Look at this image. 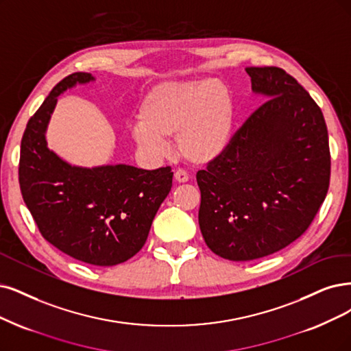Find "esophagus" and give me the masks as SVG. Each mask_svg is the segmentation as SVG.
I'll return each mask as SVG.
<instances>
[{
    "instance_id": "34e87169",
    "label": "esophagus",
    "mask_w": 351,
    "mask_h": 351,
    "mask_svg": "<svg viewBox=\"0 0 351 351\" xmlns=\"http://www.w3.org/2000/svg\"><path fill=\"white\" fill-rule=\"evenodd\" d=\"M175 180L179 184H185L189 180V175L185 171H182V169H178V171H175Z\"/></svg>"
}]
</instances>
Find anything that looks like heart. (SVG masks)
Returning a JSON list of instances; mask_svg holds the SVG:
<instances>
[{"label":"heart","instance_id":"1","mask_svg":"<svg viewBox=\"0 0 351 351\" xmlns=\"http://www.w3.org/2000/svg\"><path fill=\"white\" fill-rule=\"evenodd\" d=\"M132 136L152 158H162L167 137L176 133V149L191 163H208L228 146L234 106L228 88L218 80L166 81L141 99Z\"/></svg>","mask_w":351,"mask_h":351}]
</instances>
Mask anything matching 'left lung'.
Listing matches in <instances>:
<instances>
[{"label": "left lung", "mask_w": 351, "mask_h": 351, "mask_svg": "<svg viewBox=\"0 0 351 351\" xmlns=\"http://www.w3.org/2000/svg\"><path fill=\"white\" fill-rule=\"evenodd\" d=\"M245 72L254 93L269 99L197 173L202 237L211 252L234 262L300 239L327 197L331 173L326 120L304 86L276 66Z\"/></svg>", "instance_id": "obj_1"}]
</instances>
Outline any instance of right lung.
Listing matches in <instances>:
<instances>
[{
	"label": "right lung",
	"instance_id": "1",
	"mask_svg": "<svg viewBox=\"0 0 351 351\" xmlns=\"http://www.w3.org/2000/svg\"><path fill=\"white\" fill-rule=\"evenodd\" d=\"M94 77L68 75L27 123L21 138L19 182L40 234L56 249L94 266L128 261L145 245L153 218L172 188V167L145 171L115 165L84 169L59 159L45 132L58 95Z\"/></svg>",
	"mask_w": 351,
	"mask_h": 351
}]
</instances>
